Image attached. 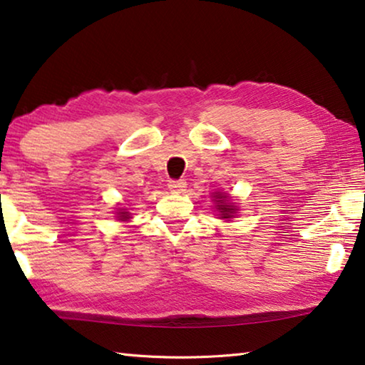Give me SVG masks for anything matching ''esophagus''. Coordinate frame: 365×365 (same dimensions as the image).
Masks as SVG:
<instances>
[{"mask_svg":"<svg viewBox=\"0 0 365 365\" xmlns=\"http://www.w3.org/2000/svg\"><path fill=\"white\" fill-rule=\"evenodd\" d=\"M168 189L173 194H181L182 190H186V182L182 179H171L168 182Z\"/></svg>","mask_w":365,"mask_h":365,"instance_id":"1","label":"esophagus"}]
</instances>
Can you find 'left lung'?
Returning <instances> with one entry per match:
<instances>
[{
	"label": "left lung",
	"mask_w": 365,
	"mask_h": 365,
	"mask_svg": "<svg viewBox=\"0 0 365 365\" xmlns=\"http://www.w3.org/2000/svg\"><path fill=\"white\" fill-rule=\"evenodd\" d=\"M218 200L217 202H220V205H217L218 207V210H220V213H222V218H231L232 217V213H235V207H230V205H226V197L225 195H222L218 192ZM222 198V200L220 201L219 199Z\"/></svg>",
	"instance_id": "obj_1"
}]
</instances>
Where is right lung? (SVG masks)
<instances>
[{"label":"right lung","mask_w":365,"mask_h":365,"mask_svg":"<svg viewBox=\"0 0 365 365\" xmlns=\"http://www.w3.org/2000/svg\"><path fill=\"white\" fill-rule=\"evenodd\" d=\"M119 218H121V220H128V218H129V213H128V212H121V213H119Z\"/></svg>","instance_id":"right-lung-1"}]
</instances>
